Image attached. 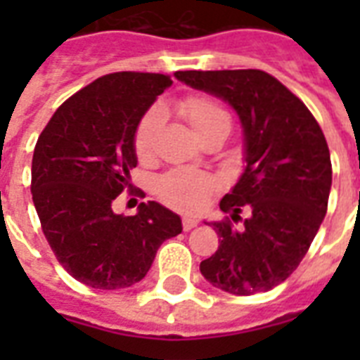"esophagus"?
<instances>
[{
	"label": "esophagus",
	"instance_id": "34e87169",
	"mask_svg": "<svg viewBox=\"0 0 360 360\" xmlns=\"http://www.w3.org/2000/svg\"><path fill=\"white\" fill-rule=\"evenodd\" d=\"M198 226V220L192 219V217H186V219H183V230L185 231H191L192 228H196Z\"/></svg>",
	"mask_w": 360,
	"mask_h": 360
}]
</instances>
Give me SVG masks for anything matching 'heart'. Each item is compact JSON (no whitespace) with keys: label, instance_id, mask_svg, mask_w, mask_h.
Segmentation results:
<instances>
[{"label":"heart","instance_id":"obj_1","mask_svg":"<svg viewBox=\"0 0 360 360\" xmlns=\"http://www.w3.org/2000/svg\"><path fill=\"white\" fill-rule=\"evenodd\" d=\"M179 110L198 138L217 129L230 130V115L213 98L200 97V95L186 97L179 104ZM160 121H162L160 108H151L143 114L140 123L136 124L132 143L138 158H147L151 155L153 140ZM217 186L219 183L211 174L191 168H175L158 177L157 194L169 207L183 213H198L207 205Z\"/></svg>","mask_w":360,"mask_h":360}]
</instances>
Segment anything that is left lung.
<instances>
[{"instance_id": "obj_1", "label": "left lung", "mask_w": 360, "mask_h": 360, "mask_svg": "<svg viewBox=\"0 0 360 360\" xmlns=\"http://www.w3.org/2000/svg\"><path fill=\"white\" fill-rule=\"evenodd\" d=\"M186 86L236 110L245 136V172L220 200L240 220L211 222L219 250L200 263L207 282L233 295L273 290L290 276L318 233L329 203L333 166L318 121L301 98L257 69L179 70Z\"/></svg>"}]
</instances>
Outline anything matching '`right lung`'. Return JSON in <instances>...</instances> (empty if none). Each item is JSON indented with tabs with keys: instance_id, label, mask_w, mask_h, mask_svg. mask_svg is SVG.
Instances as JSON below:
<instances>
[{
	"instance_id": "right-lung-1",
	"label": "right lung",
	"mask_w": 360,
	"mask_h": 360,
	"mask_svg": "<svg viewBox=\"0 0 360 360\" xmlns=\"http://www.w3.org/2000/svg\"><path fill=\"white\" fill-rule=\"evenodd\" d=\"M169 76L114 72L67 98L37 140L31 194L42 231L58 262L78 282L120 290L140 282L158 246L183 231L181 217L157 202L134 217L112 205L130 191L136 168V124Z\"/></svg>"
}]
</instances>
